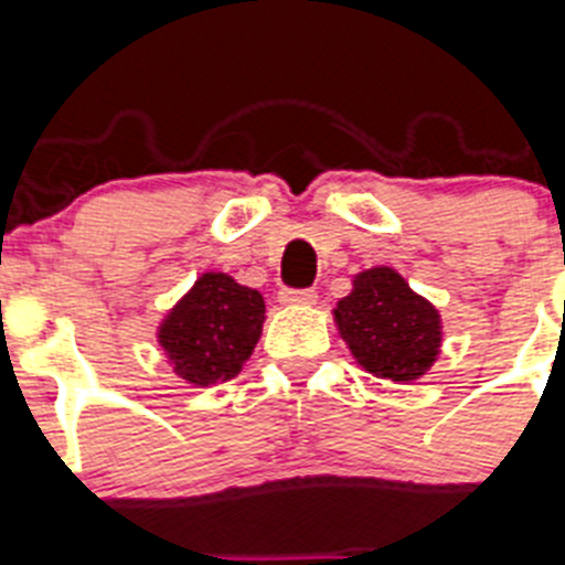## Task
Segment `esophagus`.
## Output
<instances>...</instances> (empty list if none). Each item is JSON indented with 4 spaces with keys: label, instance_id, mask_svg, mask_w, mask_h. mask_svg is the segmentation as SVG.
<instances>
[{
    "label": "esophagus",
    "instance_id": "1",
    "mask_svg": "<svg viewBox=\"0 0 565 565\" xmlns=\"http://www.w3.org/2000/svg\"><path fill=\"white\" fill-rule=\"evenodd\" d=\"M279 302L282 306H313L317 302V291L313 288H282L279 291Z\"/></svg>",
    "mask_w": 565,
    "mask_h": 565
}]
</instances>
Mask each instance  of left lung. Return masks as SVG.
<instances>
[{
    "label": "left lung",
    "mask_w": 565,
    "mask_h": 565,
    "mask_svg": "<svg viewBox=\"0 0 565 565\" xmlns=\"http://www.w3.org/2000/svg\"><path fill=\"white\" fill-rule=\"evenodd\" d=\"M344 344L364 371L411 384L430 371L441 351V317L398 271L367 268L333 308Z\"/></svg>",
    "instance_id": "obj_1"
}]
</instances>
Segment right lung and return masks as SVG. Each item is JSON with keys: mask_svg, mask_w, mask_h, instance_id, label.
I'll return each mask as SVG.
<instances>
[{"mask_svg": "<svg viewBox=\"0 0 565 565\" xmlns=\"http://www.w3.org/2000/svg\"><path fill=\"white\" fill-rule=\"evenodd\" d=\"M263 294L223 271H206L167 313L158 344L183 382L212 387L237 376L263 333Z\"/></svg>", "mask_w": 565, "mask_h": 565, "instance_id": "1", "label": "right lung"}]
</instances>
